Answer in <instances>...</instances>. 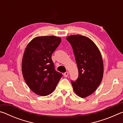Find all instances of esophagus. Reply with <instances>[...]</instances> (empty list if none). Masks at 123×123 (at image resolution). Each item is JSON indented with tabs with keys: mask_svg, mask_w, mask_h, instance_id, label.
<instances>
[{
	"mask_svg": "<svg viewBox=\"0 0 123 123\" xmlns=\"http://www.w3.org/2000/svg\"><path fill=\"white\" fill-rule=\"evenodd\" d=\"M64 77H67L68 76V75H69V73H68V72H66L64 73Z\"/></svg>",
	"mask_w": 123,
	"mask_h": 123,
	"instance_id": "34e87169",
	"label": "esophagus"
}]
</instances>
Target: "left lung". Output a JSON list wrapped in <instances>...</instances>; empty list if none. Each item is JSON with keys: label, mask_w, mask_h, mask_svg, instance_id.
Returning a JSON list of instances; mask_svg holds the SVG:
<instances>
[{"label": "left lung", "mask_w": 123, "mask_h": 123, "mask_svg": "<svg viewBox=\"0 0 123 123\" xmlns=\"http://www.w3.org/2000/svg\"><path fill=\"white\" fill-rule=\"evenodd\" d=\"M71 44L78 68L79 76L71 80L75 93L85 98L94 92L101 82L104 65L101 55L94 42L82 35H75L66 38Z\"/></svg>", "instance_id": "8db88e82"}]
</instances>
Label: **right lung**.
Returning a JSON list of instances; mask_svg holds the SVG:
<instances>
[{"instance_id":"obj_1","label":"right lung","mask_w":123,"mask_h":123,"mask_svg":"<svg viewBox=\"0 0 123 123\" xmlns=\"http://www.w3.org/2000/svg\"><path fill=\"white\" fill-rule=\"evenodd\" d=\"M60 37H37L25 50L22 73L29 88L36 94L45 96L55 90L62 77L55 69L51 55L60 44Z\"/></svg>"}]
</instances>
